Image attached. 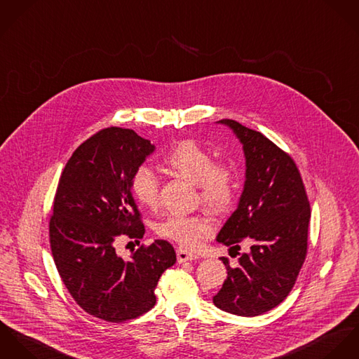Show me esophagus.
Listing matches in <instances>:
<instances>
[{
  "label": "esophagus",
  "instance_id": "obj_1",
  "mask_svg": "<svg viewBox=\"0 0 359 359\" xmlns=\"http://www.w3.org/2000/svg\"><path fill=\"white\" fill-rule=\"evenodd\" d=\"M176 255H177V262L179 263H184V262H190V260H197L198 259V255L197 253H193V252H187L182 248H179L176 250Z\"/></svg>",
  "mask_w": 359,
  "mask_h": 359
}]
</instances>
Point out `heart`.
I'll return each instance as SVG.
<instances>
[{"label":"heart","mask_w":359,"mask_h":359,"mask_svg":"<svg viewBox=\"0 0 359 359\" xmlns=\"http://www.w3.org/2000/svg\"><path fill=\"white\" fill-rule=\"evenodd\" d=\"M165 166L177 176L197 184L202 202L213 212L227 210L237 193V170L231 162H213V156L194 140H182L163 158ZM133 198L146 209H156L160 180L151 168L140 165L132 175ZM162 238L193 249L213 231V222L203 215H169L156 227Z\"/></svg>","instance_id":"1"}]
</instances>
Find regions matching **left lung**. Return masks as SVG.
<instances>
[{"instance_id":"left-lung-1","label":"left lung","mask_w":359,"mask_h":359,"mask_svg":"<svg viewBox=\"0 0 359 359\" xmlns=\"http://www.w3.org/2000/svg\"><path fill=\"white\" fill-rule=\"evenodd\" d=\"M242 144L245 183L238 206L222 227L216 241L239 249L250 241L237 267L227 269V279L213 303L241 317L264 314L282 303L292 290L307 253L310 203L293 160L260 132L234 120H220Z\"/></svg>"}]
</instances>
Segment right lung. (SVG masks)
<instances>
[{
    "label": "right lung",
    "mask_w": 359,
    "mask_h": 359,
    "mask_svg": "<svg viewBox=\"0 0 359 359\" xmlns=\"http://www.w3.org/2000/svg\"><path fill=\"white\" fill-rule=\"evenodd\" d=\"M154 151L132 129H103L73 153L56 190L49 222L56 269L81 309L107 322L153 309L162 273L176 263L173 246L163 239L140 246L129 260L114 248L122 234L144 236L130 179Z\"/></svg>",
    "instance_id": "right-lung-1"
}]
</instances>
